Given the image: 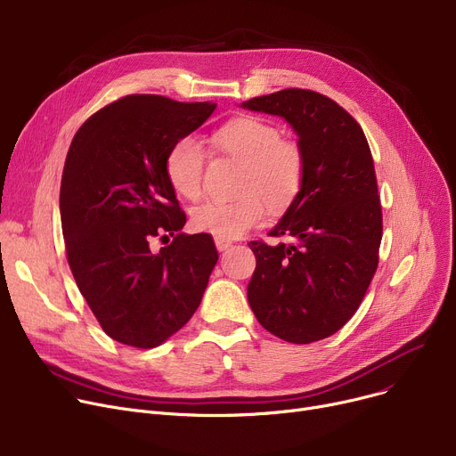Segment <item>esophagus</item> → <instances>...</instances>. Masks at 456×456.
Returning <instances> with one entry per match:
<instances>
[{
    "mask_svg": "<svg viewBox=\"0 0 456 456\" xmlns=\"http://www.w3.org/2000/svg\"><path fill=\"white\" fill-rule=\"evenodd\" d=\"M214 244H216V249H218V251H225V249L231 248V240H224V238H216Z\"/></svg>",
    "mask_w": 456,
    "mask_h": 456,
    "instance_id": "34e87169",
    "label": "esophagus"
}]
</instances>
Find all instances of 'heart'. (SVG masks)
Returning <instances> with one entry per match:
<instances>
[{"label": "heart", "instance_id": "b5f03b06", "mask_svg": "<svg viewBox=\"0 0 456 456\" xmlns=\"http://www.w3.org/2000/svg\"><path fill=\"white\" fill-rule=\"evenodd\" d=\"M222 153L244 164L240 191L232 201H207L191 210L190 225L216 238L242 236L265 218V197L270 208L281 210L301 188L305 160L294 142L281 140L277 126L256 116H238L212 134ZM205 150L201 143L183 136L174 142L166 157V177L177 196L196 201L201 196Z\"/></svg>", "mask_w": 456, "mask_h": 456}]
</instances>
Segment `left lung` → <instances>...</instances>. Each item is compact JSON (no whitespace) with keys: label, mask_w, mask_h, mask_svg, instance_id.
Wrapping results in <instances>:
<instances>
[{"label":"left lung","mask_w":456,"mask_h":456,"mask_svg":"<svg viewBox=\"0 0 456 456\" xmlns=\"http://www.w3.org/2000/svg\"><path fill=\"white\" fill-rule=\"evenodd\" d=\"M240 107L284 118L305 160L297 196L270 231L290 244L249 242L256 268L248 301L277 338L318 342L351 320L379 265L382 214L368 140L349 112L313 90L286 88Z\"/></svg>","instance_id":"left-lung-1"}]
</instances>
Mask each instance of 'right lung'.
Wrapping results in <instances>:
<instances>
[{
    "label": "right lung",
    "instance_id": "obj_1",
    "mask_svg": "<svg viewBox=\"0 0 456 456\" xmlns=\"http://www.w3.org/2000/svg\"><path fill=\"white\" fill-rule=\"evenodd\" d=\"M216 103L126 95L90 116L66 155L61 220L68 265L94 316L119 344L151 349L198 310L218 251L186 216L166 177L174 142ZM175 242L151 251L155 235Z\"/></svg>",
    "mask_w": 456,
    "mask_h": 456
}]
</instances>
